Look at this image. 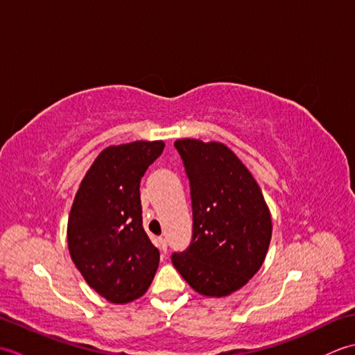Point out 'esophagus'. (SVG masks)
<instances>
[{
  "label": "esophagus",
  "mask_w": 355,
  "mask_h": 355,
  "mask_svg": "<svg viewBox=\"0 0 355 355\" xmlns=\"http://www.w3.org/2000/svg\"><path fill=\"white\" fill-rule=\"evenodd\" d=\"M157 244H158V248H160V252L162 253H166V252H168V244H166V239L164 238H158L157 239Z\"/></svg>",
  "instance_id": "obj_1"
}]
</instances>
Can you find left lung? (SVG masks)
Returning <instances> with one entry per match:
<instances>
[{
  "label": "left lung",
  "mask_w": 355,
  "mask_h": 355,
  "mask_svg": "<svg viewBox=\"0 0 355 355\" xmlns=\"http://www.w3.org/2000/svg\"><path fill=\"white\" fill-rule=\"evenodd\" d=\"M191 182L192 243L172 263L192 288L225 297L258 273L271 241V215L259 184L224 143H175Z\"/></svg>",
  "instance_id": "1"
}]
</instances>
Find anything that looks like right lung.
I'll return each mask as SVG.
<instances>
[{
	"label": "right lung",
	"mask_w": 355,
	"mask_h": 355,
	"mask_svg": "<svg viewBox=\"0 0 355 355\" xmlns=\"http://www.w3.org/2000/svg\"><path fill=\"white\" fill-rule=\"evenodd\" d=\"M163 149V140L105 148L73 200L70 256L85 282L111 304L141 297L158 268L160 253L141 225L140 180Z\"/></svg>",
	"instance_id": "right-lung-1"
}]
</instances>
